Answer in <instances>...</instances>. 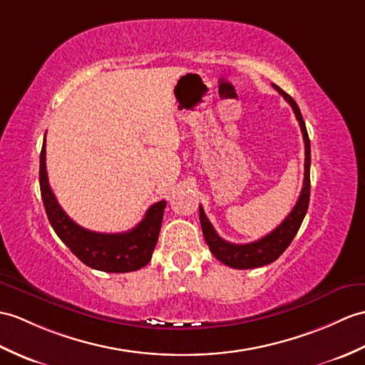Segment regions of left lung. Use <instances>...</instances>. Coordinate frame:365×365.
Segmentation results:
<instances>
[{
	"label": "left lung",
	"instance_id": "obj_1",
	"mask_svg": "<svg viewBox=\"0 0 365 365\" xmlns=\"http://www.w3.org/2000/svg\"><path fill=\"white\" fill-rule=\"evenodd\" d=\"M274 88L282 95L286 103H289L292 107L295 118L300 124V129L303 133V141H304V179H303V188L299 196L297 203L292 208L289 215L286 216L284 221L279 224L275 230L266 235L264 238L258 241H253L249 244H233L222 240L215 230V227L211 225L208 217L205 216V211H203L202 205L199 207V217H200V225H202V233L203 238H205L211 253L224 262L225 266L233 267V269H255L270 264L274 262L282 253L289 247V244L297 235L299 228L303 222L304 215L308 211L309 205V190H311V180H309V168H311V144L309 137L307 132V125H304L303 116L300 113V108L297 103L283 91L279 87L274 86Z\"/></svg>",
	"mask_w": 365,
	"mask_h": 365
}]
</instances>
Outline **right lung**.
<instances>
[{"instance_id":"1","label":"right lung","mask_w":365,"mask_h":365,"mask_svg":"<svg viewBox=\"0 0 365 365\" xmlns=\"http://www.w3.org/2000/svg\"><path fill=\"white\" fill-rule=\"evenodd\" d=\"M46 137V135H45ZM40 152V191L51 225L58 238L83 264L103 272H132L148 264L152 258L163 221L166 200L149 207L141 222L124 233H98L76 224L54 196L48 182L46 146Z\"/></svg>"}]
</instances>
